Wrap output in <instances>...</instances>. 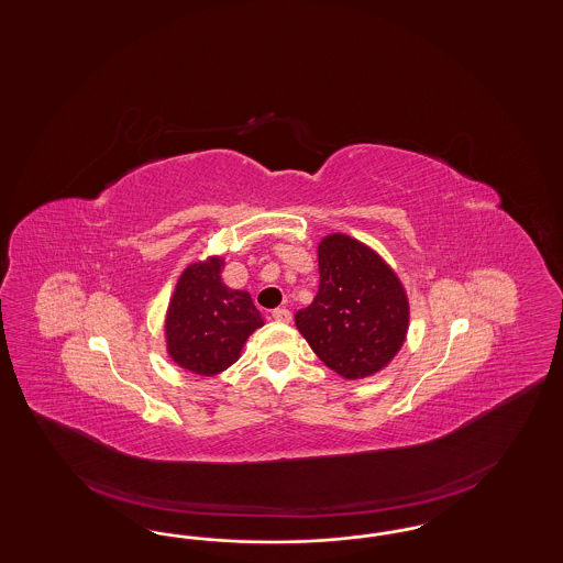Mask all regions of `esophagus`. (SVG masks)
Listing matches in <instances>:
<instances>
[{
    "label": "esophagus",
    "instance_id": "1",
    "mask_svg": "<svg viewBox=\"0 0 563 563\" xmlns=\"http://www.w3.org/2000/svg\"><path fill=\"white\" fill-rule=\"evenodd\" d=\"M272 318H274L276 322L287 324V322H291V311L285 310V308H276V310L272 311Z\"/></svg>",
    "mask_w": 563,
    "mask_h": 563
}]
</instances>
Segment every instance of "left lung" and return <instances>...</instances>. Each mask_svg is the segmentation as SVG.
I'll return each instance as SVG.
<instances>
[{
  "instance_id": "obj_1",
  "label": "left lung",
  "mask_w": 563,
  "mask_h": 563,
  "mask_svg": "<svg viewBox=\"0 0 563 563\" xmlns=\"http://www.w3.org/2000/svg\"><path fill=\"white\" fill-rule=\"evenodd\" d=\"M320 287L295 327L341 378L360 380L387 368L409 329L404 283L387 262L350 234L318 243Z\"/></svg>"
}]
</instances>
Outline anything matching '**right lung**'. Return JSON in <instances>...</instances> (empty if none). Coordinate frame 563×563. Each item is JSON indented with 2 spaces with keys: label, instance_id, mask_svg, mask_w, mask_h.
<instances>
[{
  "label": "right lung",
  "instance_id": "add662e5",
  "mask_svg": "<svg viewBox=\"0 0 563 563\" xmlns=\"http://www.w3.org/2000/svg\"><path fill=\"white\" fill-rule=\"evenodd\" d=\"M224 260L210 255L189 264L176 280L164 334L176 366L216 376L241 357L250 334L264 327L252 295L222 283Z\"/></svg>",
  "mask_w": 563,
  "mask_h": 563
}]
</instances>
